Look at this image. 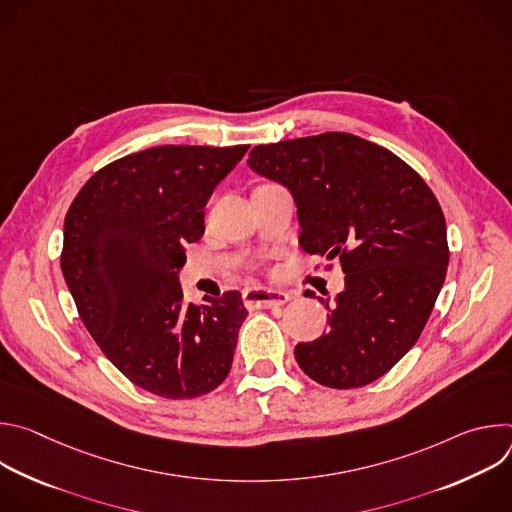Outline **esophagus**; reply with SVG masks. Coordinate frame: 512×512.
I'll list each match as a JSON object with an SVG mask.
<instances>
[{"mask_svg": "<svg viewBox=\"0 0 512 512\" xmlns=\"http://www.w3.org/2000/svg\"><path fill=\"white\" fill-rule=\"evenodd\" d=\"M291 300L287 291L267 289V287H251L243 291V302L247 308H277Z\"/></svg>", "mask_w": 512, "mask_h": 512, "instance_id": "esophagus-1", "label": "esophagus"}]
</instances>
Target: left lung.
I'll return each instance as SVG.
<instances>
[{
    "mask_svg": "<svg viewBox=\"0 0 512 512\" xmlns=\"http://www.w3.org/2000/svg\"><path fill=\"white\" fill-rule=\"evenodd\" d=\"M247 164L294 196L302 249L346 273L332 308L320 298L330 330L296 346L302 371L332 389L381 379L417 342L444 285L440 202L401 158L352 133L255 145Z\"/></svg>",
    "mask_w": 512,
    "mask_h": 512,
    "instance_id": "obj_1",
    "label": "left lung"
}]
</instances>
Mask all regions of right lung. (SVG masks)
Wrapping results in <instances>:
<instances>
[{
    "label": "right lung",
    "instance_id": "obj_1",
    "mask_svg": "<svg viewBox=\"0 0 512 512\" xmlns=\"http://www.w3.org/2000/svg\"><path fill=\"white\" fill-rule=\"evenodd\" d=\"M249 145H158L119 158L64 218L60 267L103 354L137 387L194 399L221 385L247 318L239 291L186 304L184 245L204 235L212 190Z\"/></svg>",
    "mask_w": 512,
    "mask_h": 512
}]
</instances>
